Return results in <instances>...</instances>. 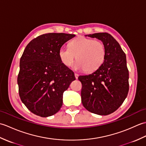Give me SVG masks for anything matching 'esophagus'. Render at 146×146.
<instances>
[{"label": "esophagus", "instance_id": "34e87169", "mask_svg": "<svg viewBox=\"0 0 146 146\" xmlns=\"http://www.w3.org/2000/svg\"><path fill=\"white\" fill-rule=\"evenodd\" d=\"M75 78H76V79H78V74H77V73H75Z\"/></svg>", "mask_w": 146, "mask_h": 146}]
</instances>
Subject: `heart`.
Here are the masks:
<instances>
[{
	"label": "heart",
	"mask_w": 146,
	"mask_h": 146,
	"mask_svg": "<svg viewBox=\"0 0 146 146\" xmlns=\"http://www.w3.org/2000/svg\"><path fill=\"white\" fill-rule=\"evenodd\" d=\"M58 55L62 63L65 66H71L76 58V70L92 73L103 64L106 56V49L101 41L80 36L70 42L69 47H61Z\"/></svg>",
	"instance_id": "obj_1"
}]
</instances>
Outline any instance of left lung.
Here are the masks:
<instances>
[{
    "mask_svg": "<svg viewBox=\"0 0 146 146\" xmlns=\"http://www.w3.org/2000/svg\"><path fill=\"white\" fill-rule=\"evenodd\" d=\"M85 36L100 40L106 49V56L99 69L90 75L78 76L82 84V102L90 112L107 115L117 110L128 94L126 56L110 34L95 33Z\"/></svg>",
    "mask_w": 146,
    "mask_h": 146,
    "instance_id": "1",
    "label": "left lung"
}]
</instances>
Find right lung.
<instances>
[{
  "instance_id": "1",
  "label": "right lung",
  "mask_w": 146,
  "mask_h": 146,
  "mask_svg": "<svg viewBox=\"0 0 146 146\" xmlns=\"http://www.w3.org/2000/svg\"><path fill=\"white\" fill-rule=\"evenodd\" d=\"M75 35L48 33L27 45L20 60L17 77L21 101L37 115L56 113L63 105V95L75 80L72 70L61 61L59 49Z\"/></svg>"
}]
</instances>
